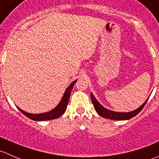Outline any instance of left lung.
I'll use <instances>...</instances> for the list:
<instances>
[{
    "mask_svg": "<svg viewBox=\"0 0 159 159\" xmlns=\"http://www.w3.org/2000/svg\"><path fill=\"white\" fill-rule=\"evenodd\" d=\"M91 101H92L93 105H94V108L95 109L97 113L100 116L103 117V118H108L111 120H118V121H121V120H128L130 118H133L135 115H137L139 112L143 109L144 106L146 104L147 101L148 100V98L145 101V102L144 104H142L140 107H139L138 109L133 111L130 112H116L113 111H111L105 108V107L102 106L100 103L97 101V99L94 98V96L93 95L92 93H91Z\"/></svg>",
    "mask_w": 159,
    "mask_h": 159,
    "instance_id": "1",
    "label": "left lung"
}]
</instances>
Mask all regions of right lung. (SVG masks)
I'll return each mask as SVG.
<instances>
[{"instance_id": "right-lung-1", "label": "right lung", "mask_w": 159, "mask_h": 159, "mask_svg": "<svg viewBox=\"0 0 159 159\" xmlns=\"http://www.w3.org/2000/svg\"><path fill=\"white\" fill-rule=\"evenodd\" d=\"M76 81H76H73V82L68 86V88L66 89L65 94H64L63 97H62L60 103L57 105V107H55L54 109L50 111L45 112V113L42 114H30L28 113V112H25V111L21 110L20 108H18V107H17V108H18V109L20 111V112H22V114H24L25 116L30 118V119L34 120V121H48V120L55 119V118H59V117L61 116V115L65 113V111H66L68 101H69L70 92H71V90L73 89L74 84H75Z\"/></svg>"}]
</instances>
